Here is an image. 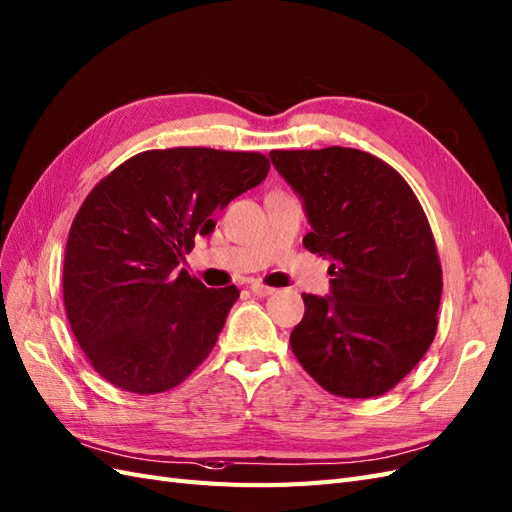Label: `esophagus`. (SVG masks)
<instances>
[{
  "mask_svg": "<svg viewBox=\"0 0 512 512\" xmlns=\"http://www.w3.org/2000/svg\"><path fill=\"white\" fill-rule=\"evenodd\" d=\"M251 291H253L255 296H259V298H266V296H272V294H274V287H268V285H264V283L255 281V283H251Z\"/></svg>",
  "mask_w": 512,
  "mask_h": 512,
  "instance_id": "1",
  "label": "esophagus"
}]
</instances>
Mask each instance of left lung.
I'll list each match as a JSON object with an SVG mask.
<instances>
[{
	"label": "left lung",
	"instance_id": "left-lung-1",
	"mask_svg": "<svg viewBox=\"0 0 512 512\" xmlns=\"http://www.w3.org/2000/svg\"><path fill=\"white\" fill-rule=\"evenodd\" d=\"M270 158L304 203V248L332 261L330 296L302 294L289 345L321 388L379 397L416 367L437 330L442 266L425 210L369 152L332 145Z\"/></svg>",
	"mask_w": 512,
	"mask_h": 512
}]
</instances>
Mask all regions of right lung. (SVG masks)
<instances>
[{"mask_svg": "<svg viewBox=\"0 0 512 512\" xmlns=\"http://www.w3.org/2000/svg\"><path fill=\"white\" fill-rule=\"evenodd\" d=\"M268 171L257 152L148 150L92 188L68 233L64 306L100 377L156 394L210 356L240 291L208 289L178 266L214 231V214Z\"/></svg>", "mask_w": 512, "mask_h": 512, "instance_id": "obj_1", "label": "right lung"}]
</instances>
